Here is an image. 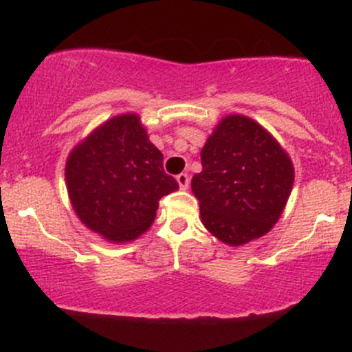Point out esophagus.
Listing matches in <instances>:
<instances>
[{"instance_id": "1", "label": "esophagus", "mask_w": 352, "mask_h": 352, "mask_svg": "<svg viewBox=\"0 0 352 352\" xmlns=\"http://www.w3.org/2000/svg\"><path fill=\"white\" fill-rule=\"evenodd\" d=\"M177 182H179L180 189H187V187H189L190 179L187 173H179V175H177Z\"/></svg>"}]
</instances>
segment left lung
Masks as SVG:
<instances>
[{
  "label": "left lung",
  "instance_id": "obj_1",
  "mask_svg": "<svg viewBox=\"0 0 352 352\" xmlns=\"http://www.w3.org/2000/svg\"><path fill=\"white\" fill-rule=\"evenodd\" d=\"M201 162L192 192L206 228L235 247L265 235L281 216L294 180L278 141L248 117L228 116L206 141Z\"/></svg>",
  "mask_w": 352,
  "mask_h": 352
}]
</instances>
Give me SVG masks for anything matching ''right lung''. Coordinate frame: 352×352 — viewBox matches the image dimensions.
I'll return each mask as SVG.
<instances>
[{
	"label": "right lung",
	"instance_id": "1",
	"mask_svg": "<svg viewBox=\"0 0 352 352\" xmlns=\"http://www.w3.org/2000/svg\"><path fill=\"white\" fill-rule=\"evenodd\" d=\"M66 184L78 218L110 242L138 239L160 199L179 189L136 113L107 120L71 151Z\"/></svg>",
	"mask_w": 352,
	"mask_h": 352
}]
</instances>
